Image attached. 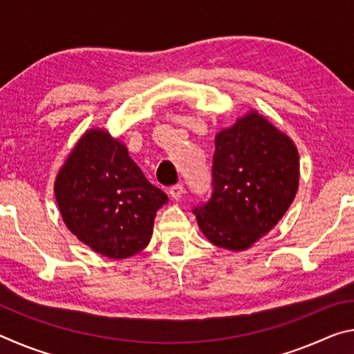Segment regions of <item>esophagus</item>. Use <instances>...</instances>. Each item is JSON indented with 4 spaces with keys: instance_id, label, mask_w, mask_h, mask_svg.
I'll return each instance as SVG.
<instances>
[{
    "instance_id": "1",
    "label": "esophagus",
    "mask_w": 354,
    "mask_h": 354,
    "mask_svg": "<svg viewBox=\"0 0 354 354\" xmlns=\"http://www.w3.org/2000/svg\"><path fill=\"white\" fill-rule=\"evenodd\" d=\"M184 185L183 184H175L169 189V194L173 200H179L184 195Z\"/></svg>"
}]
</instances>
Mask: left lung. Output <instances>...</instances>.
<instances>
[{
	"label": "left lung",
	"mask_w": 354,
	"mask_h": 354,
	"mask_svg": "<svg viewBox=\"0 0 354 354\" xmlns=\"http://www.w3.org/2000/svg\"><path fill=\"white\" fill-rule=\"evenodd\" d=\"M298 183L295 143L251 109L215 136L214 190L194 214L211 243L230 251L248 250L283 218Z\"/></svg>",
	"instance_id": "left-lung-1"
}]
</instances>
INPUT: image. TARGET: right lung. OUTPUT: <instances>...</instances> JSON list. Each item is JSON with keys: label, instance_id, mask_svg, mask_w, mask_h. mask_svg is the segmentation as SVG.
<instances>
[{"label": "right lung", "instance_id": "1", "mask_svg": "<svg viewBox=\"0 0 354 354\" xmlns=\"http://www.w3.org/2000/svg\"><path fill=\"white\" fill-rule=\"evenodd\" d=\"M64 223L111 259H127L149 243L154 217L169 196L148 181L123 142L107 129L86 131L55 181Z\"/></svg>", "mask_w": 354, "mask_h": 354}]
</instances>
